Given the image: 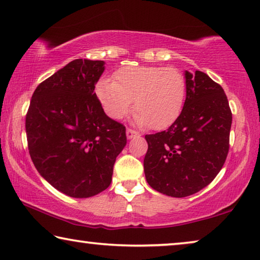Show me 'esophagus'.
I'll return each mask as SVG.
<instances>
[{
    "mask_svg": "<svg viewBox=\"0 0 260 260\" xmlns=\"http://www.w3.org/2000/svg\"><path fill=\"white\" fill-rule=\"evenodd\" d=\"M137 135H138L137 131H135V130H133V129H130V127H127V129H126V137L129 138V139L134 138L135 136H137Z\"/></svg>",
    "mask_w": 260,
    "mask_h": 260,
    "instance_id": "obj_1",
    "label": "esophagus"
}]
</instances>
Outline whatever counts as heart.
Segmentation results:
<instances>
[{"instance_id": "heart-1", "label": "heart", "mask_w": 260, "mask_h": 260, "mask_svg": "<svg viewBox=\"0 0 260 260\" xmlns=\"http://www.w3.org/2000/svg\"><path fill=\"white\" fill-rule=\"evenodd\" d=\"M185 74L177 67L125 66L115 72L114 81L102 80L98 98L108 116L121 119L133 108L135 122L161 130L180 116L186 99Z\"/></svg>"}]
</instances>
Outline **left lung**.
<instances>
[{
  "instance_id": "1",
  "label": "left lung",
  "mask_w": 260,
  "mask_h": 260,
  "mask_svg": "<svg viewBox=\"0 0 260 260\" xmlns=\"http://www.w3.org/2000/svg\"><path fill=\"white\" fill-rule=\"evenodd\" d=\"M186 101L169 129L146 135L144 172L159 193L185 198L214 180L229 152L233 114L224 90L203 72H186Z\"/></svg>"
}]
</instances>
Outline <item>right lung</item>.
<instances>
[{
  "label": "right lung",
  "instance_id": "add662e5",
  "mask_svg": "<svg viewBox=\"0 0 260 260\" xmlns=\"http://www.w3.org/2000/svg\"><path fill=\"white\" fill-rule=\"evenodd\" d=\"M105 61L75 59L34 91L25 117L27 149L39 174L72 198L111 183L126 144L125 126L108 117L94 93Z\"/></svg>",
  "mask_w": 260,
  "mask_h": 260
}]
</instances>
